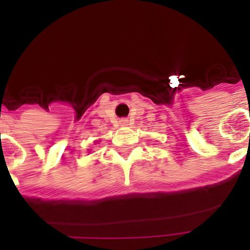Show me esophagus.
<instances>
[{"mask_svg": "<svg viewBox=\"0 0 250 250\" xmlns=\"http://www.w3.org/2000/svg\"><path fill=\"white\" fill-rule=\"evenodd\" d=\"M127 123H129V120H127V119H125V118H123V119H120V120H119V124H120V125H123V126L127 125Z\"/></svg>", "mask_w": 250, "mask_h": 250, "instance_id": "obj_1", "label": "esophagus"}]
</instances>
